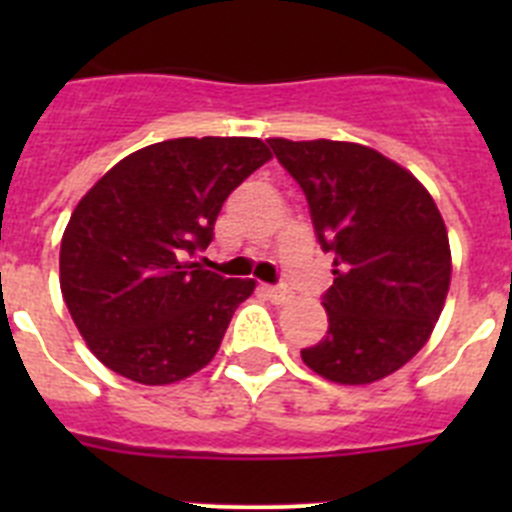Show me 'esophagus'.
Returning a JSON list of instances; mask_svg holds the SVG:
<instances>
[{
  "mask_svg": "<svg viewBox=\"0 0 512 512\" xmlns=\"http://www.w3.org/2000/svg\"><path fill=\"white\" fill-rule=\"evenodd\" d=\"M266 295H269V300L274 302V305H284V302L292 297V292H289L284 284H269V287H266Z\"/></svg>",
  "mask_w": 512,
  "mask_h": 512,
  "instance_id": "obj_1",
  "label": "esophagus"
}]
</instances>
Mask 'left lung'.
<instances>
[{"instance_id": "1", "label": "left lung", "mask_w": 512, "mask_h": 512, "mask_svg": "<svg viewBox=\"0 0 512 512\" xmlns=\"http://www.w3.org/2000/svg\"><path fill=\"white\" fill-rule=\"evenodd\" d=\"M266 143L305 192L320 248L333 253L328 336L302 348V361L338 384L397 372L431 338L449 292V235L436 202L410 171L359 143Z\"/></svg>"}]
</instances>
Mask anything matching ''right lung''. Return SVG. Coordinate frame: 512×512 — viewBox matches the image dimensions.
<instances>
[{
    "label": "right lung",
    "mask_w": 512,
    "mask_h": 512,
    "mask_svg": "<svg viewBox=\"0 0 512 512\" xmlns=\"http://www.w3.org/2000/svg\"><path fill=\"white\" fill-rule=\"evenodd\" d=\"M269 158L259 138L161 140L81 197L61 241V292L107 369L171 384L210 364L256 282L194 259L215 238L228 194Z\"/></svg>",
    "instance_id": "add662e5"
}]
</instances>
